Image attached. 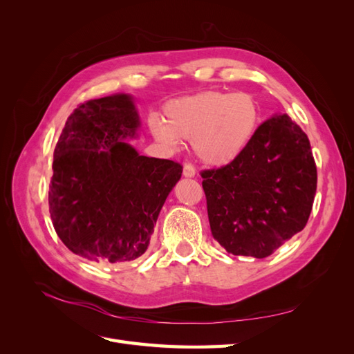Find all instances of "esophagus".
Masks as SVG:
<instances>
[{"label": "esophagus", "mask_w": 354, "mask_h": 354, "mask_svg": "<svg viewBox=\"0 0 354 354\" xmlns=\"http://www.w3.org/2000/svg\"><path fill=\"white\" fill-rule=\"evenodd\" d=\"M195 174H196L195 167L192 165L190 162H186L185 167H183V176H185V177H194Z\"/></svg>", "instance_id": "esophagus-1"}]
</instances>
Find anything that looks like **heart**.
Returning a JSON list of instances; mask_svg holds the SVG:
<instances>
[{
  "instance_id": "b5f03b06",
  "label": "heart",
  "mask_w": 354,
  "mask_h": 354,
  "mask_svg": "<svg viewBox=\"0 0 354 354\" xmlns=\"http://www.w3.org/2000/svg\"><path fill=\"white\" fill-rule=\"evenodd\" d=\"M164 120L153 116L149 121L156 140H192L203 162L226 165L250 146L260 125V106L250 93L209 90L168 102Z\"/></svg>"
}]
</instances>
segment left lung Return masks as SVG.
Wrapping results in <instances>:
<instances>
[{
  "label": "left lung",
  "mask_w": 354,
  "mask_h": 354,
  "mask_svg": "<svg viewBox=\"0 0 354 354\" xmlns=\"http://www.w3.org/2000/svg\"><path fill=\"white\" fill-rule=\"evenodd\" d=\"M201 177L212 238L229 254L255 259L306 227L317 185L308 137L286 113L257 128L239 158Z\"/></svg>",
  "instance_id": "left-lung-1"
}]
</instances>
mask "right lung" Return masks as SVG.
I'll use <instances>...</instances> for the list:
<instances>
[{"mask_svg": "<svg viewBox=\"0 0 354 354\" xmlns=\"http://www.w3.org/2000/svg\"><path fill=\"white\" fill-rule=\"evenodd\" d=\"M140 121L127 94L81 103L62 130L48 207L60 241L84 259L120 264L142 257L183 167L147 158L122 138Z\"/></svg>", "mask_w": 354, "mask_h": 354, "instance_id": "add662e5", "label": "right lung"}]
</instances>
